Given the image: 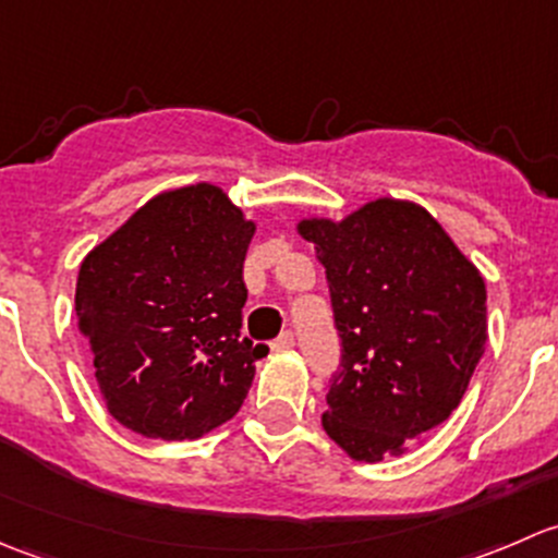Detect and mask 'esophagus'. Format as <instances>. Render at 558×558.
<instances>
[{"label": "esophagus", "mask_w": 558, "mask_h": 558, "mask_svg": "<svg viewBox=\"0 0 558 558\" xmlns=\"http://www.w3.org/2000/svg\"><path fill=\"white\" fill-rule=\"evenodd\" d=\"M296 345V337H294V331H283V335L278 337V340L272 342V348L275 351H289V348H294Z\"/></svg>", "instance_id": "1"}]
</instances>
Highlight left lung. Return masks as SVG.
I'll return each mask as SVG.
<instances>
[{"label":"left lung","instance_id":"left-lung-1","mask_svg":"<svg viewBox=\"0 0 558 558\" xmlns=\"http://www.w3.org/2000/svg\"><path fill=\"white\" fill-rule=\"evenodd\" d=\"M296 232L326 269L340 373L324 432L356 461L408 451L459 408L486 351V283L421 205L375 199Z\"/></svg>","mask_w":558,"mask_h":558}]
</instances>
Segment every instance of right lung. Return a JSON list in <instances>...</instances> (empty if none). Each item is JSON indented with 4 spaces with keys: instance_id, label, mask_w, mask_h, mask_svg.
Masks as SVG:
<instances>
[{
    "instance_id": "1",
    "label": "right lung",
    "mask_w": 558,
    "mask_h": 558,
    "mask_svg": "<svg viewBox=\"0 0 558 558\" xmlns=\"http://www.w3.org/2000/svg\"><path fill=\"white\" fill-rule=\"evenodd\" d=\"M253 232L218 185L196 183L145 202L83 258L77 329L126 429L194 440L243 408L269 351L240 335Z\"/></svg>"
}]
</instances>
